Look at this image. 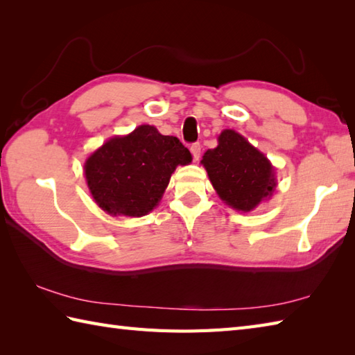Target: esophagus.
Listing matches in <instances>:
<instances>
[{
  "label": "esophagus",
  "instance_id": "obj_1",
  "mask_svg": "<svg viewBox=\"0 0 355 355\" xmlns=\"http://www.w3.org/2000/svg\"><path fill=\"white\" fill-rule=\"evenodd\" d=\"M191 153L193 155V160H198L200 155H201V145H200V143H193V145L191 146Z\"/></svg>",
  "mask_w": 355,
  "mask_h": 355
}]
</instances>
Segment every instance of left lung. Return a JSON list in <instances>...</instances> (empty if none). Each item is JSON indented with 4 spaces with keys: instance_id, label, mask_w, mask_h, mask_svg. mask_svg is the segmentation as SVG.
I'll list each match as a JSON object with an SVG mask.
<instances>
[{
    "instance_id": "1",
    "label": "left lung",
    "mask_w": 355,
    "mask_h": 355,
    "mask_svg": "<svg viewBox=\"0 0 355 355\" xmlns=\"http://www.w3.org/2000/svg\"><path fill=\"white\" fill-rule=\"evenodd\" d=\"M201 164L225 205L250 212L275 192V168L261 150L233 130H224L218 146L207 149Z\"/></svg>"
}]
</instances>
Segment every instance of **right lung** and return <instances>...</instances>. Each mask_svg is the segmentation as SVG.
<instances>
[{
	"label": "right lung",
	"instance_id": "obj_1",
	"mask_svg": "<svg viewBox=\"0 0 355 355\" xmlns=\"http://www.w3.org/2000/svg\"><path fill=\"white\" fill-rule=\"evenodd\" d=\"M189 149L177 137L140 125L112 137L87 158L84 171L94 201L110 215L143 216L162 200L172 172L189 164Z\"/></svg>",
	"mask_w": 355,
	"mask_h": 355
}]
</instances>
